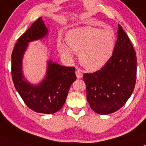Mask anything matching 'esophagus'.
Listing matches in <instances>:
<instances>
[{
	"label": "esophagus",
	"instance_id": "34e87169",
	"mask_svg": "<svg viewBox=\"0 0 146 146\" xmlns=\"http://www.w3.org/2000/svg\"><path fill=\"white\" fill-rule=\"evenodd\" d=\"M76 76H77V78H81L83 76V71L81 69H77L76 71Z\"/></svg>",
	"mask_w": 146,
	"mask_h": 146
}]
</instances>
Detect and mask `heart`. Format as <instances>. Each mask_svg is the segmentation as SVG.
Here are the masks:
<instances>
[{"label": "heart", "mask_w": 146, "mask_h": 146, "mask_svg": "<svg viewBox=\"0 0 146 146\" xmlns=\"http://www.w3.org/2000/svg\"><path fill=\"white\" fill-rule=\"evenodd\" d=\"M67 43H59L58 49L62 57L72 59L73 52H79V60L88 70H95L104 66L115 50V36L112 30L97 27L75 28L67 34Z\"/></svg>", "instance_id": "1"}]
</instances>
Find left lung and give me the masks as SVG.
<instances>
[{
  "label": "left lung",
  "instance_id": "obj_1",
  "mask_svg": "<svg viewBox=\"0 0 146 146\" xmlns=\"http://www.w3.org/2000/svg\"><path fill=\"white\" fill-rule=\"evenodd\" d=\"M136 75V53L128 35L119 25L112 57L100 70L83 76L91 108L102 115L119 110L133 92Z\"/></svg>",
  "mask_w": 146,
  "mask_h": 146
}]
</instances>
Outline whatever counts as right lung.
Returning a JSON list of instances; mask_svg holds the SVG:
<instances>
[{
    "instance_id": "right-lung-1",
    "label": "right lung",
    "mask_w": 146,
    "mask_h": 146,
    "mask_svg": "<svg viewBox=\"0 0 146 146\" xmlns=\"http://www.w3.org/2000/svg\"><path fill=\"white\" fill-rule=\"evenodd\" d=\"M47 33V28L40 17L19 38L11 54V76L17 91L27 107L35 112L48 114L62 108L76 76L74 67L62 66L49 61L46 76L40 84L33 86L25 79L22 60L28 43L42 38Z\"/></svg>"
}]
</instances>
